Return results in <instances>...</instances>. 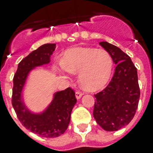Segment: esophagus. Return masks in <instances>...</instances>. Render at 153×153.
Returning a JSON list of instances; mask_svg holds the SVG:
<instances>
[{"mask_svg":"<svg viewBox=\"0 0 153 153\" xmlns=\"http://www.w3.org/2000/svg\"><path fill=\"white\" fill-rule=\"evenodd\" d=\"M82 96V93L81 92H79V91H77V92H75V97H76L77 100H79V99H81Z\"/></svg>","mask_w":153,"mask_h":153,"instance_id":"34e87169","label":"esophagus"}]
</instances>
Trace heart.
<instances>
[{"mask_svg":"<svg viewBox=\"0 0 153 153\" xmlns=\"http://www.w3.org/2000/svg\"><path fill=\"white\" fill-rule=\"evenodd\" d=\"M113 68L114 61L107 51L82 47L67 50L61 62L53 66L63 75L79 74L81 87L88 92L102 89L110 80Z\"/></svg>","mask_w":153,"mask_h":153,"instance_id":"heart-1","label":"heart"}]
</instances>
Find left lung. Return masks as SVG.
Wrapping results in <instances>:
<instances>
[{
	"instance_id": "left-lung-1",
	"label": "left lung",
	"mask_w": 153,
	"mask_h": 153,
	"mask_svg": "<svg viewBox=\"0 0 153 153\" xmlns=\"http://www.w3.org/2000/svg\"><path fill=\"white\" fill-rule=\"evenodd\" d=\"M100 44L117 66L111 82L104 90L95 95L93 117L102 129L115 131L131 122L138 108L140 89L137 68L120 48L107 42Z\"/></svg>"
}]
</instances>
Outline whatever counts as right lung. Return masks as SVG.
I'll use <instances>...</instances> for the list:
<instances>
[{
	"label": "right lung",
	"mask_w": 153,
	"mask_h": 153,
	"mask_svg": "<svg viewBox=\"0 0 153 153\" xmlns=\"http://www.w3.org/2000/svg\"><path fill=\"white\" fill-rule=\"evenodd\" d=\"M56 43H46L30 53L18 65L13 79L12 106L24 127L44 138H56L65 133L68 127L71 114L77 102L71 88L53 93L51 102L39 112H34L24 100V88L30 73L37 67L48 65Z\"/></svg>",
	"instance_id": "right-lung-1"
}]
</instances>
